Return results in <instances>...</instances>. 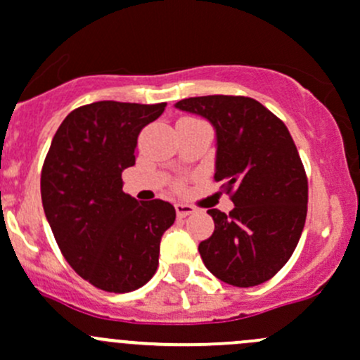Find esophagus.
Wrapping results in <instances>:
<instances>
[{
	"label": "esophagus",
	"mask_w": 360,
	"mask_h": 360,
	"mask_svg": "<svg viewBox=\"0 0 360 360\" xmlns=\"http://www.w3.org/2000/svg\"><path fill=\"white\" fill-rule=\"evenodd\" d=\"M193 211H195V207L190 206V204H183V202L176 204V213H177V217H179V218L188 217V214H191Z\"/></svg>",
	"instance_id": "obj_1"
}]
</instances>
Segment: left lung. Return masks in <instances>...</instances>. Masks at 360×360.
Listing matches in <instances>:
<instances>
[{
	"label": "left lung",
	"instance_id": "left-lung-1",
	"mask_svg": "<svg viewBox=\"0 0 360 360\" xmlns=\"http://www.w3.org/2000/svg\"><path fill=\"white\" fill-rule=\"evenodd\" d=\"M176 108L213 126L214 179L233 191L229 214L207 210L214 231L199 243L200 257L231 286L263 284L288 263L307 217V177L290 131L250 97H190Z\"/></svg>",
	"mask_w": 360,
	"mask_h": 360
}]
</instances>
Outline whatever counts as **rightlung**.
<instances>
[{
  "instance_id": "1",
  "label": "right lung",
  "mask_w": 360,
  "mask_h": 360,
  "mask_svg": "<svg viewBox=\"0 0 360 360\" xmlns=\"http://www.w3.org/2000/svg\"><path fill=\"white\" fill-rule=\"evenodd\" d=\"M167 103L97 101L76 108L53 136L40 176L46 218L67 263L96 288L127 293L150 281L176 210L122 191L143 127Z\"/></svg>"
}]
</instances>
